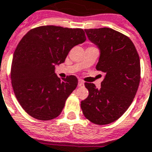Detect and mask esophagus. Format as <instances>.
Here are the masks:
<instances>
[{"instance_id": "34e87169", "label": "esophagus", "mask_w": 152, "mask_h": 152, "mask_svg": "<svg viewBox=\"0 0 152 152\" xmlns=\"http://www.w3.org/2000/svg\"><path fill=\"white\" fill-rule=\"evenodd\" d=\"M84 82L82 80H78V86L81 87V86H84Z\"/></svg>"}]
</instances>
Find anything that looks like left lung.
I'll use <instances>...</instances> for the list:
<instances>
[{
    "instance_id": "obj_1",
    "label": "left lung",
    "mask_w": 152,
    "mask_h": 152,
    "mask_svg": "<svg viewBox=\"0 0 152 152\" xmlns=\"http://www.w3.org/2000/svg\"><path fill=\"white\" fill-rule=\"evenodd\" d=\"M100 51L96 70L105 73L101 88L85 83L88 96L81 101L83 114L91 123L109 124L132 103L140 81V61L130 38L110 28L84 29Z\"/></svg>"
}]
</instances>
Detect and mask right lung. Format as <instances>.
I'll use <instances>...</instances> for the list:
<instances>
[{
  "label": "right lung",
  "instance_id": "1",
  "mask_svg": "<svg viewBox=\"0 0 152 152\" xmlns=\"http://www.w3.org/2000/svg\"><path fill=\"white\" fill-rule=\"evenodd\" d=\"M85 40L82 28L54 25L32 28L20 40L12 61V86L32 117L46 121L61 114L78 80L75 76L58 78L55 65L64 63L69 51Z\"/></svg>",
  "mask_w": 152,
  "mask_h": 152
}]
</instances>
